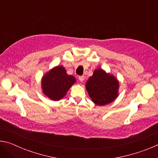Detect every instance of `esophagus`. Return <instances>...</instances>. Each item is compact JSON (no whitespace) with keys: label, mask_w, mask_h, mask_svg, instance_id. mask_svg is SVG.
Wrapping results in <instances>:
<instances>
[{"label":"esophagus","mask_w":158,"mask_h":158,"mask_svg":"<svg viewBox=\"0 0 158 158\" xmlns=\"http://www.w3.org/2000/svg\"><path fill=\"white\" fill-rule=\"evenodd\" d=\"M84 79H85V77H84V76H79V81H81V82L84 81Z\"/></svg>","instance_id":"34e87169"}]
</instances>
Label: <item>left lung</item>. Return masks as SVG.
<instances>
[{
  "instance_id": "8db88e82",
  "label": "left lung",
  "mask_w": 158,
  "mask_h": 158,
  "mask_svg": "<svg viewBox=\"0 0 158 158\" xmlns=\"http://www.w3.org/2000/svg\"><path fill=\"white\" fill-rule=\"evenodd\" d=\"M85 88L93 102L102 106L112 102L118 97L119 83L113 75L97 69L86 81Z\"/></svg>"
}]
</instances>
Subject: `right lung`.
<instances>
[{
    "mask_svg": "<svg viewBox=\"0 0 158 158\" xmlns=\"http://www.w3.org/2000/svg\"><path fill=\"white\" fill-rule=\"evenodd\" d=\"M75 82V77L67 74L63 66H57L42 77V91L51 100H60Z\"/></svg>",
    "mask_w": 158,
    "mask_h": 158,
    "instance_id": "1",
    "label": "right lung"
}]
</instances>
